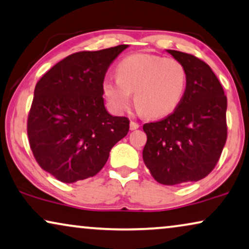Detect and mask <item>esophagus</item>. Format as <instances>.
I'll use <instances>...</instances> for the list:
<instances>
[{
    "label": "esophagus",
    "instance_id": "1",
    "mask_svg": "<svg viewBox=\"0 0 249 249\" xmlns=\"http://www.w3.org/2000/svg\"><path fill=\"white\" fill-rule=\"evenodd\" d=\"M139 127H140V124H139V123L134 122V121H131V123H130V128H131L132 131L137 130V128H139Z\"/></svg>",
    "mask_w": 249,
    "mask_h": 249
}]
</instances>
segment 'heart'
I'll list each match as a JSON object with an SVG mask.
<instances>
[{
  "instance_id": "1",
  "label": "heart",
  "mask_w": 249,
  "mask_h": 249,
  "mask_svg": "<svg viewBox=\"0 0 249 249\" xmlns=\"http://www.w3.org/2000/svg\"><path fill=\"white\" fill-rule=\"evenodd\" d=\"M117 79L102 83V93L114 112L126 111L134 92V104L148 117H164L173 112L187 86L184 66L173 58L152 53L125 57L116 67Z\"/></svg>"
}]
</instances>
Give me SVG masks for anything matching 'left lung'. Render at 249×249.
I'll return each instance as SVG.
<instances>
[{"instance_id":"obj_1","label":"left lung","mask_w":249,"mask_h":249,"mask_svg":"<svg viewBox=\"0 0 249 249\" xmlns=\"http://www.w3.org/2000/svg\"><path fill=\"white\" fill-rule=\"evenodd\" d=\"M184 66L187 86L177 109L158 122L145 123L142 157L160 184L199 181L216 166L228 137L227 97L206 62L167 50Z\"/></svg>"}]
</instances>
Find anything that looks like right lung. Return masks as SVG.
<instances>
[{
  "label": "right lung",
  "mask_w": 249,
  "mask_h": 249,
  "mask_svg": "<svg viewBox=\"0 0 249 249\" xmlns=\"http://www.w3.org/2000/svg\"><path fill=\"white\" fill-rule=\"evenodd\" d=\"M127 45L72 53L35 86L27 119L29 147L42 170L64 183L94 177L130 130L127 117L106 110L102 83Z\"/></svg>",
  "instance_id": "obj_1"
}]
</instances>
